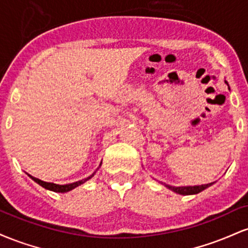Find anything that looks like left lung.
Wrapping results in <instances>:
<instances>
[{
	"mask_svg": "<svg viewBox=\"0 0 248 248\" xmlns=\"http://www.w3.org/2000/svg\"><path fill=\"white\" fill-rule=\"evenodd\" d=\"M225 82L227 84V81H225ZM212 184H213V182H212V183L202 184V186H168V184H166V186L173 192L179 193V195L186 196V195H196V193H198V192L203 191V190H205L206 187L211 186Z\"/></svg>",
	"mask_w": 248,
	"mask_h": 248,
	"instance_id": "obj_1",
	"label": "left lung"
}]
</instances>
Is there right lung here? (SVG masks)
<instances>
[{
  "mask_svg": "<svg viewBox=\"0 0 248 248\" xmlns=\"http://www.w3.org/2000/svg\"><path fill=\"white\" fill-rule=\"evenodd\" d=\"M100 166H101V163H100ZM94 173H92V175H91V176H88L87 178L81 179V181L75 182V183H70V184H64V186H59V184L49 183V182H44V181H42V179H38V178L33 177V176H31V175H28V176H29L31 179H33V181H35L36 183H38L39 186L44 187V189L51 190V191H53V192H62V193H64V192H69V191H71V190L75 189V187L81 186L82 183H85V182L88 181V179L92 178L93 176H94Z\"/></svg>",
  "mask_w": 248,
  "mask_h": 248,
  "instance_id": "obj_1",
  "label": "right lung"
}]
</instances>
